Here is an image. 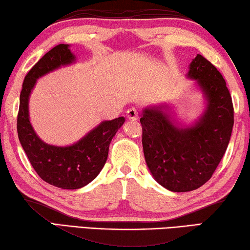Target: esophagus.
<instances>
[{"instance_id":"1","label":"esophagus","mask_w":250,"mask_h":250,"mask_svg":"<svg viewBox=\"0 0 250 250\" xmlns=\"http://www.w3.org/2000/svg\"><path fill=\"white\" fill-rule=\"evenodd\" d=\"M126 116H127L128 120H137L138 118V112L136 108H134V107H132V108H129L127 112H126Z\"/></svg>"}]
</instances>
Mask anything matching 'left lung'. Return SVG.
<instances>
[{"label":"left lung","instance_id":"8db88e82","mask_svg":"<svg viewBox=\"0 0 250 250\" xmlns=\"http://www.w3.org/2000/svg\"><path fill=\"white\" fill-rule=\"evenodd\" d=\"M187 76L197 82L207 99L205 113L193 125L180 127L167 105L145 108L140 120L149 171L157 183L173 192L195 190L209 181L228 147L233 126L231 96L218 69L197 55Z\"/></svg>","mask_w":250,"mask_h":250}]
</instances>
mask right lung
Returning a JSON list of instances; mask_svg holds the SVG:
<instances>
[{
	"mask_svg": "<svg viewBox=\"0 0 250 250\" xmlns=\"http://www.w3.org/2000/svg\"><path fill=\"white\" fill-rule=\"evenodd\" d=\"M75 61L68 44H58L30 69L22 85L18 114V136L38 175L60 189L76 190L99 174L108 156L109 144L125 118L104 121L82 140L69 146H55L41 141L29 120V97L37 79Z\"/></svg>",
	"mask_w": 250,
	"mask_h": 250,
	"instance_id": "add662e5",
	"label": "right lung"
}]
</instances>
